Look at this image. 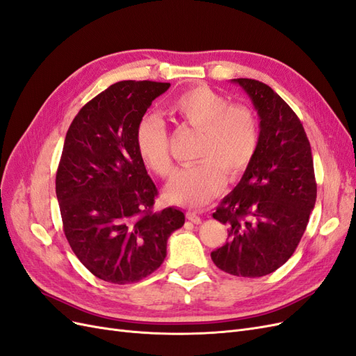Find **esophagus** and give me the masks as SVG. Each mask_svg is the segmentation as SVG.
I'll return each instance as SVG.
<instances>
[{"label":"esophagus","instance_id":"esophagus-1","mask_svg":"<svg viewBox=\"0 0 356 356\" xmlns=\"http://www.w3.org/2000/svg\"><path fill=\"white\" fill-rule=\"evenodd\" d=\"M187 218H188L191 222H195V224H200V222H202V218L199 217V213H197L196 211H188V212H187Z\"/></svg>","mask_w":356,"mask_h":356}]
</instances>
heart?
I'll list each match as a JSON object with an SVG mask.
<instances>
[{"label": "heart", "instance_id": "obj_1", "mask_svg": "<svg viewBox=\"0 0 356 356\" xmlns=\"http://www.w3.org/2000/svg\"><path fill=\"white\" fill-rule=\"evenodd\" d=\"M177 120L200 131L196 165L179 169L168 184V200L184 207H200L217 196L224 174L238 179L257 153L260 127L251 108L230 104L224 95L208 86L179 93L169 104ZM135 143L145 166L160 177H169L174 163L169 154V132L160 117L147 114L138 122Z\"/></svg>", "mask_w": 356, "mask_h": 356}]
</instances>
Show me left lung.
I'll use <instances>...</instances> for the list:
<instances>
[{
	"mask_svg": "<svg viewBox=\"0 0 356 356\" xmlns=\"http://www.w3.org/2000/svg\"><path fill=\"white\" fill-rule=\"evenodd\" d=\"M232 81L260 117V143L239 184L212 213L229 225V238L211 258L225 273L260 277L288 261L307 227L316 202L314 159L303 124L281 96L252 79Z\"/></svg>",
	"mask_w": 356,
	"mask_h": 356,
	"instance_id": "obj_1",
	"label": "left lung"
}]
</instances>
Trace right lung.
I'll return each mask as SVG.
<instances>
[{"label":"right lung","mask_w":356,"mask_h":356,"mask_svg":"<svg viewBox=\"0 0 356 356\" xmlns=\"http://www.w3.org/2000/svg\"><path fill=\"white\" fill-rule=\"evenodd\" d=\"M169 83L118 81L72 120L56 172V196L67 241L83 266L111 284H134L166 257L172 232L186 215L154 211L157 188L139 157L135 132Z\"/></svg>","instance_id":"add662e5"}]
</instances>
